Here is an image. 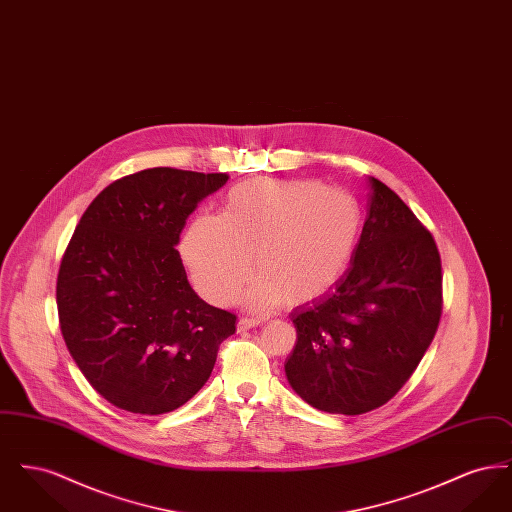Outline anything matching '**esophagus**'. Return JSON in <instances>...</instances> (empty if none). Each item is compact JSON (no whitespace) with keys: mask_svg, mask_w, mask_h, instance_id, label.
Wrapping results in <instances>:
<instances>
[{"mask_svg":"<svg viewBox=\"0 0 512 512\" xmlns=\"http://www.w3.org/2000/svg\"><path fill=\"white\" fill-rule=\"evenodd\" d=\"M263 324V318L257 317H242L238 320V332H245V330H251L255 326H261Z\"/></svg>","mask_w":512,"mask_h":512,"instance_id":"esophagus-1","label":"esophagus"}]
</instances>
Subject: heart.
<instances>
[{"label": "heart", "mask_w": 512, "mask_h": 512, "mask_svg": "<svg viewBox=\"0 0 512 512\" xmlns=\"http://www.w3.org/2000/svg\"><path fill=\"white\" fill-rule=\"evenodd\" d=\"M363 230L357 197L309 180L251 178L224 197L222 215H201L182 240L197 290L226 305L253 270L247 301L303 305L332 290L351 265Z\"/></svg>", "instance_id": "b5f03b06"}]
</instances>
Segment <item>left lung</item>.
Wrapping results in <instances>:
<instances>
[{"label":"left lung","instance_id":"8db88e82","mask_svg":"<svg viewBox=\"0 0 512 512\" xmlns=\"http://www.w3.org/2000/svg\"><path fill=\"white\" fill-rule=\"evenodd\" d=\"M368 217L351 267L334 290L292 315L286 361L293 390L326 413H368L413 376L436 336L441 259L430 230L370 176Z\"/></svg>","mask_w":512,"mask_h":512}]
</instances>
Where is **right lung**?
Instances as JSON below:
<instances>
[{
	"mask_svg": "<svg viewBox=\"0 0 512 512\" xmlns=\"http://www.w3.org/2000/svg\"><path fill=\"white\" fill-rule=\"evenodd\" d=\"M226 172L155 167L122 176L76 224L57 274V313L74 363L103 399L165 414L209 380L236 315L192 290L174 245Z\"/></svg>",
	"mask_w": 512,
	"mask_h": 512,
	"instance_id": "right-lung-1",
	"label": "right lung"
}]
</instances>
